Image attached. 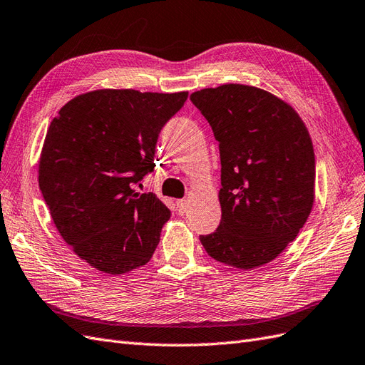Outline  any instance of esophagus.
<instances>
[{
	"label": "esophagus",
	"mask_w": 365,
	"mask_h": 365,
	"mask_svg": "<svg viewBox=\"0 0 365 365\" xmlns=\"http://www.w3.org/2000/svg\"><path fill=\"white\" fill-rule=\"evenodd\" d=\"M176 207H178L180 215H184L187 210V200H178L176 201Z\"/></svg>",
	"instance_id": "1"
}]
</instances>
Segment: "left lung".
Returning <instances> with one entry per match:
<instances>
[{
	"label": "left lung",
	"instance_id": "left-lung-1",
	"mask_svg": "<svg viewBox=\"0 0 365 365\" xmlns=\"http://www.w3.org/2000/svg\"><path fill=\"white\" fill-rule=\"evenodd\" d=\"M221 158V222L201 235L213 259L261 267L297 238L314 201V153L292 106L262 88L222 84L190 95Z\"/></svg>",
	"mask_w": 365,
	"mask_h": 365
}]
</instances>
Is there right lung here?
Returning a JSON list of instances; mask_svg holds the SVG:
<instances>
[{
  "instance_id": "right-lung-1",
  "label": "right lung",
  "mask_w": 365,
  "mask_h": 365,
  "mask_svg": "<svg viewBox=\"0 0 365 365\" xmlns=\"http://www.w3.org/2000/svg\"><path fill=\"white\" fill-rule=\"evenodd\" d=\"M187 95L101 88L52 120L39 189L63 240L96 270L123 274L150 261L170 210L133 184L153 172L160 132Z\"/></svg>"
}]
</instances>
